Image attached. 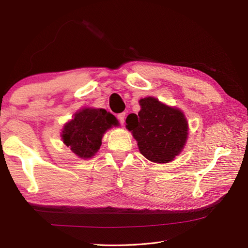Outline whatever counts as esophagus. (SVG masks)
I'll use <instances>...</instances> for the list:
<instances>
[{
  "label": "esophagus",
  "mask_w": 248,
  "mask_h": 248,
  "mask_svg": "<svg viewBox=\"0 0 248 248\" xmlns=\"http://www.w3.org/2000/svg\"><path fill=\"white\" fill-rule=\"evenodd\" d=\"M118 120L123 124L125 121V112H120V114H118Z\"/></svg>",
  "instance_id": "obj_1"
}]
</instances>
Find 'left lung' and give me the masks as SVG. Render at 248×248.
<instances>
[{"instance_id":"left-lung-1","label":"left lung","mask_w":248,"mask_h":248,"mask_svg":"<svg viewBox=\"0 0 248 248\" xmlns=\"http://www.w3.org/2000/svg\"><path fill=\"white\" fill-rule=\"evenodd\" d=\"M139 115L130 114L126 127L138 141L140 153L153 162L171 161L181 152L187 139L183 112L159 102L154 97L140 100Z\"/></svg>"}]
</instances>
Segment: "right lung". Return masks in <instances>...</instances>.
I'll return each instance as SVG.
<instances>
[{
  "instance_id": "right-lung-1",
  "label": "right lung",
  "mask_w": 248,
  "mask_h": 248,
  "mask_svg": "<svg viewBox=\"0 0 248 248\" xmlns=\"http://www.w3.org/2000/svg\"><path fill=\"white\" fill-rule=\"evenodd\" d=\"M117 125V119L106 109L85 108L65 125L62 139L74 154L90 158L99 150L104 132Z\"/></svg>"
}]
</instances>
